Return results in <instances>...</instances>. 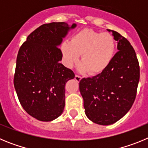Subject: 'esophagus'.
Returning a JSON list of instances; mask_svg holds the SVG:
<instances>
[{
    "instance_id": "34e87169",
    "label": "esophagus",
    "mask_w": 148,
    "mask_h": 148,
    "mask_svg": "<svg viewBox=\"0 0 148 148\" xmlns=\"http://www.w3.org/2000/svg\"><path fill=\"white\" fill-rule=\"evenodd\" d=\"M75 79L77 81V82H79V81H81V79H82V76L79 75H75Z\"/></svg>"
}]
</instances>
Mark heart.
<instances>
[{
    "mask_svg": "<svg viewBox=\"0 0 148 148\" xmlns=\"http://www.w3.org/2000/svg\"><path fill=\"white\" fill-rule=\"evenodd\" d=\"M116 40L111 34L84 29L73 35L70 41L63 43L61 51L67 66L76 64L82 54L81 70L98 74L109 66L116 52Z\"/></svg>",
    "mask_w": 148,
    "mask_h": 148,
    "instance_id": "b5f03b06",
    "label": "heart"
}]
</instances>
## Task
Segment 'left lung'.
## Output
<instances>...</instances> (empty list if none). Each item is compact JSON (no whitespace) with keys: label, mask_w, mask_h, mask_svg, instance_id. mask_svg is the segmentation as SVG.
<instances>
[{"label":"left lung","mask_w":148,"mask_h":148,"mask_svg":"<svg viewBox=\"0 0 148 148\" xmlns=\"http://www.w3.org/2000/svg\"><path fill=\"white\" fill-rule=\"evenodd\" d=\"M112 32L119 51L109 66L99 75L79 82L86 116L101 125L113 124L130 110L140 77L138 58L129 40L116 31Z\"/></svg>","instance_id":"1"}]
</instances>
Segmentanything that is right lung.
<instances>
[{
  "label": "right lung",
  "instance_id": "add662e5",
  "mask_svg": "<svg viewBox=\"0 0 148 148\" xmlns=\"http://www.w3.org/2000/svg\"><path fill=\"white\" fill-rule=\"evenodd\" d=\"M73 23H45L34 30L18 51L14 87L24 110L39 121L58 118L65 106V85L75 78L73 71L59 62L58 46Z\"/></svg>",
  "mask_w": 148,
  "mask_h": 148
}]
</instances>
